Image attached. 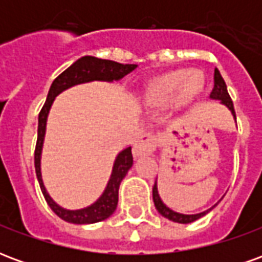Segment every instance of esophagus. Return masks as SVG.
Listing matches in <instances>:
<instances>
[{"instance_id": "1", "label": "esophagus", "mask_w": 262, "mask_h": 262, "mask_svg": "<svg viewBox=\"0 0 262 262\" xmlns=\"http://www.w3.org/2000/svg\"><path fill=\"white\" fill-rule=\"evenodd\" d=\"M156 136L151 133H143L142 136L139 137L136 143L133 144V156L135 157H142L146 154H151L156 148Z\"/></svg>"}]
</instances>
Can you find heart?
I'll return each instance as SVG.
<instances>
[{"label": "heart", "mask_w": 262, "mask_h": 262, "mask_svg": "<svg viewBox=\"0 0 262 262\" xmlns=\"http://www.w3.org/2000/svg\"><path fill=\"white\" fill-rule=\"evenodd\" d=\"M203 88L201 73L188 70H176L161 75L148 85L147 99L153 105H165L177 95L178 103H187Z\"/></svg>", "instance_id": "heart-1"}]
</instances>
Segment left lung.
Listing matches in <instances>:
<instances>
[{"instance_id":"left-lung-1","label":"left lung","mask_w":262,"mask_h":262,"mask_svg":"<svg viewBox=\"0 0 262 262\" xmlns=\"http://www.w3.org/2000/svg\"><path fill=\"white\" fill-rule=\"evenodd\" d=\"M210 98L212 99H217L220 101L222 105H225L226 108H229V111L233 115V118L236 120V112H234V106H233V101H231L230 95H229V92H227V86H226V82L223 80V77L219 73V70L214 69V85L213 90L210 92ZM153 201H154V206L156 209L159 210V213L161 216H164L168 220H172V222H176V223H184V225H187V223H192L195 220H198L199 217H202L206 213H209L212 209L217 205H214L208 210H205V212H201V213L196 214H184V213H178V212H174L172 209H170L167 205H165L163 201H161V198L159 195V189H157V178H156V182H154V187H153Z\"/></svg>"}]
</instances>
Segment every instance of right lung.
I'll use <instances>...</instances> for the list:
<instances>
[{"mask_svg": "<svg viewBox=\"0 0 262 262\" xmlns=\"http://www.w3.org/2000/svg\"><path fill=\"white\" fill-rule=\"evenodd\" d=\"M136 64H120L112 60H103L92 56H84L78 59L75 63L70 66L69 69L64 70L61 74L53 81L48 94V99L43 105L42 111L39 114V125H37V142L35 148V170L36 177L42 193L48 205L52 208L54 213L59 216L60 219L66 220L69 223L74 225H90V223H97L101 220L108 219L111 214L114 213L115 209L118 206V199H119V185L122 180L125 178L127 171L130 170L133 165V156H132V147L122 150L116 159H115L112 174L109 178L106 188L102 195L98 198L95 202L86 206V208L77 209V210H70V209L61 208L60 205L54 202L50 195L45 188L42 180V171H40V159H42V148L45 142V135H46V122H48L49 112L53 105V101L60 92L70 88V86L84 84V82H91V81H118L123 78L125 75L132 73L136 69Z\"/></svg>", "mask_w": 262, "mask_h": 262, "instance_id": "right-lung-1", "label": "right lung"}]
</instances>
